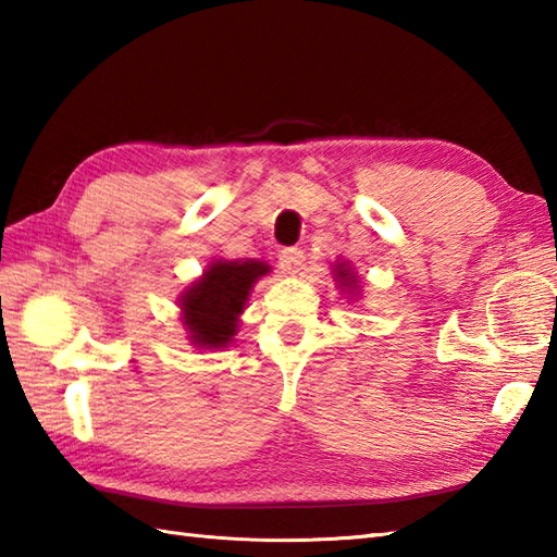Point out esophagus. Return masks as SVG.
Segmentation results:
<instances>
[{
    "label": "esophagus",
    "instance_id": "esophagus-1",
    "mask_svg": "<svg viewBox=\"0 0 557 557\" xmlns=\"http://www.w3.org/2000/svg\"><path fill=\"white\" fill-rule=\"evenodd\" d=\"M277 258H280V268L285 272H297L304 265V251L297 246L282 248Z\"/></svg>",
    "mask_w": 557,
    "mask_h": 557
}]
</instances>
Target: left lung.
Instances as JSON below:
<instances>
[{
    "mask_svg": "<svg viewBox=\"0 0 557 557\" xmlns=\"http://www.w3.org/2000/svg\"><path fill=\"white\" fill-rule=\"evenodd\" d=\"M337 275H339V277H342V280H345V287H347V285H349V287H351V285H354V280H351V277H349V270H345V268H342V265H337ZM347 278L350 280L349 283L346 282Z\"/></svg>",
    "mask_w": 557,
    "mask_h": 557,
    "instance_id": "left-lung-1",
    "label": "left lung"
}]
</instances>
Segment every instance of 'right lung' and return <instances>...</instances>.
Returning <instances> with one entry per match:
<instances>
[{
    "label": "right lung",
    "mask_w": 557,
    "mask_h": 557,
    "mask_svg": "<svg viewBox=\"0 0 557 557\" xmlns=\"http://www.w3.org/2000/svg\"><path fill=\"white\" fill-rule=\"evenodd\" d=\"M268 265L258 260H218L186 289L182 297L184 323L198 347H224L236 333V318L244 311L253 282L265 275Z\"/></svg>",
    "instance_id": "right-lung-1"
}]
</instances>
